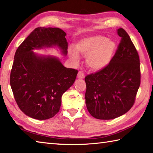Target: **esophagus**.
Returning <instances> with one entry per match:
<instances>
[{
    "label": "esophagus",
    "mask_w": 153,
    "mask_h": 153,
    "mask_svg": "<svg viewBox=\"0 0 153 153\" xmlns=\"http://www.w3.org/2000/svg\"><path fill=\"white\" fill-rule=\"evenodd\" d=\"M84 74L83 73V71H79L77 74V78L79 79H84Z\"/></svg>",
    "instance_id": "1"
}]
</instances>
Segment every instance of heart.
<instances>
[{
  "label": "heart",
  "instance_id": "1",
  "mask_svg": "<svg viewBox=\"0 0 153 153\" xmlns=\"http://www.w3.org/2000/svg\"><path fill=\"white\" fill-rule=\"evenodd\" d=\"M75 48L69 50V56L74 63L79 62V53L86 56V63L90 69L99 71L110 63L117 50V45L115 41L98 35L80 40Z\"/></svg>",
  "mask_w": 153,
  "mask_h": 153
}]
</instances>
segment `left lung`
<instances>
[{"instance_id":"8db88e82","label":"left lung","mask_w":153,"mask_h":153,"mask_svg":"<svg viewBox=\"0 0 153 153\" xmlns=\"http://www.w3.org/2000/svg\"><path fill=\"white\" fill-rule=\"evenodd\" d=\"M117 34L121 42L110 63L85 77L87 109L98 120H113L128 112L140 85L138 52L123 28H119Z\"/></svg>"}]
</instances>
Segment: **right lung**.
Returning a JSON list of instances; mask_svg holds the SVG:
<instances>
[{"label":"right lung","mask_w":153,"mask_h":153,"mask_svg":"<svg viewBox=\"0 0 153 153\" xmlns=\"http://www.w3.org/2000/svg\"><path fill=\"white\" fill-rule=\"evenodd\" d=\"M66 33L57 27H37L18 47L10 84L18 107L28 117L48 120L57 113L63 93L76 80L77 71L67 68L55 56L33 50L57 47L67 54Z\"/></svg>","instance_id":"obj_1"}]
</instances>
